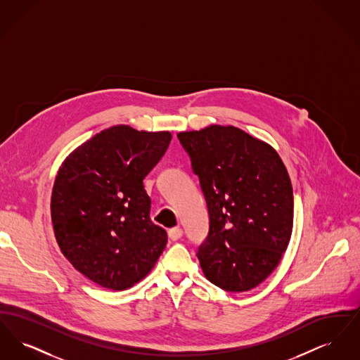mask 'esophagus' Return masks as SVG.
Segmentation results:
<instances>
[{
	"instance_id": "esophagus-1",
	"label": "esophagus",
	"mask_w": 360,
	"mask_h": 360,
	"mask_svg": "<svg viewBox=\"0 0 360 360\" xmlns=\"http://www.w3.org/2000/svg\"><path fill=\"white\" fill-rule=\"evenodd\" d=\"M182 235H184V231H182L179 226H175V228L169 229V238H170L172 241L181 239V238H182Z\"/></svg>"
}]
</instances>
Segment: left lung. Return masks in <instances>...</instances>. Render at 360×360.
<instances>
[{"label": "left lung", "mask_w": 360, "mask_h": 360, "mask_svg": "<svg viewBox=\"0 0 360 360\" xmlns=\"http://www.w3.org/2000/svg\"><path fill=\"white\" fill-rule=\"evenodd\" d=\"M176 136L209 212V233L197 252L204 274L223 290L257 288L276 269L292 231V188L281 156L232 125Z\"/></svg>", "instance_id": "8db88e82"}]
</instances>
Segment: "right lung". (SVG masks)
Segmentation results:
<instances>
[{
	"instance_id": "1",
	"label": "right lung",
	"mask_w": 360,
	"mask_h": 360,
	"mask_svg": "<svg viewBox=\"0 0 360 360\" xmlns=\"http://www.w3.org/2000/svg\"><path fill=\"white\" fill-rule=\"evenodd\" d=\"M170 141L167 131L115 125L75 148L55 178L51 220L59 248L105 289L132 288L166 247V231L150 219L143 179Z\"/></svg>"
}]
</instances>
